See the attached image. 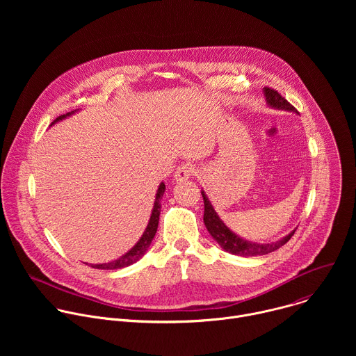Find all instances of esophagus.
<instances>
[{
	"instance_id": "obj_1",
	"label": "esophagus",
	"mask_w": 356,
	"mask_h": 356,
	"mask_svg": "<svg viewBox=\"0 0 356 356\" xmlns=\"http://www.w3.org/2000/svg\"><path fill=\"white\" fill-rule=\"evenodd\" d=\"M195 166L191 163H183L177 168V170L175 172V180L176 181H184L187 179H190L194 173H195Z\"/></svg>"
}]
</instances>
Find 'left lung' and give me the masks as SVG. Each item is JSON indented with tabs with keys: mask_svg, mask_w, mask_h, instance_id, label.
Wrapping results in <instances>:
<instances>
[{
	"mask_svg": "<svg viewBox=\"0 0 356 356\" xmlns=\"http://www.w3.org/2000/svg\"><path fill=\"white\" fill-rule=\"evenodd\" d=\"M264 91L266 95V103L270 107L297 113V110L275 88L265 87ZM201 195H202V200H204V224H206L207 231L211 234V236L218 242V245L224 250L234 253V255H239V257L266 255V253H270V252L279 249L280 246H283L294 235L296 229L293 232H290L289 235H286L283 239L273 242V243H255V242L245 241V239L239 238L238 235H235L232 231H229L228 227L220 220V217L217 216L216 210L213 209L211 202L207 198V195L204 194V191H201Z\"/></svg>",
	"mask_w": 356,
	"mask_h": 356,
	"instance_id": "1",
	"label": "left lung"
}]
</instances>
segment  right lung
<instances>
[{
  "label": "right lung",
  "instance_id": "1",
  "mask_svg": "<svg viewBox=\"0 0 356 356\" xmlns=\"http://www.w3.org/2000/svg\"><path fill=\"white\" fill-rule=\"evenodd\" d=\"M73 113H74V111L58 117V118L52 122V125H54L55 122H58V121H60V120L69 117V115L73 114ZM165 190H166L165 183H161V186H159V188H158V193H156L155 204H154V210H152V216H150L149 224H147V227H146L143 235L140 236V239L136 242V245H135L129 252H127L125 255H122L121 258H118V259H115V261H113V262H108V264L91 265V268H94V269H106V270L121 269V268H127V266H129V265L138 262V261L145 255V252L147 250V248H149L152 239H154V236H155V234H156V231H158L159 216H161V209H162V206H161V198H162Z\"/></svg>",
  "mask_w": 356,
  "mask_h": 356
}]
</instances>
